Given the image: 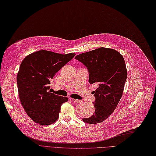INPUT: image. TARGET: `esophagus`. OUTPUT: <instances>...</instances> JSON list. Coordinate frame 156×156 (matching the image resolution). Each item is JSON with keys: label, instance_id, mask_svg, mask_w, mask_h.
Instances as JSON below:
<instances>
[{"label": "esophagus", "instance_id": "obj_1", "mask_svg": "<svg viewBox=\"0 0 156 156\" xmlns=\"http://www.w3.org/2000/svg\"><path fill=\"white\" fill-rule=\"evenodd\" d=\"M72 100L74 102V103H81L82 102V100H76V99H72Z\"/></svg>", "mask_w": 156, "mask_h": 156}]
</instances>
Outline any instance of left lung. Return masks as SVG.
<instances>
[{"mask_svg": "<svg viewBox=\"0 0 156 156\" xmlns=\"http://www.w3.org/2000/svg\"><path fill=\"white\" fill-rule=\"evenodd\" d=\"M75 59L87 67L90 84L98 85L93 91L94 114L83 118V122L89 124L101 123L116 109L122 96L127 78L123 57L116 50L100 48L78 55Z\"/></svg>", "mask_w": 156, "mask_h": 156, "instance_id": "1", "label": "left lung"}]
</instances>
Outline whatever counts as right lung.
<instances>
[{"label": "right lung", "instance_id": "obj_1", "mask_svg": "<svg viewBox=\"0 0 156 156\" xmlns=\"http://www.w3.org/2000/svg\"><path fill=\"white\" fill-rule=\"evenodd\" d=\"M74 55L40 50L22 60L16 77L19 98L34 122L49 125L58 118L61 106L68 98L51 93V80Z\"/></svg>", "mask_w": 156, "mask_h": 156}]
</instances>
